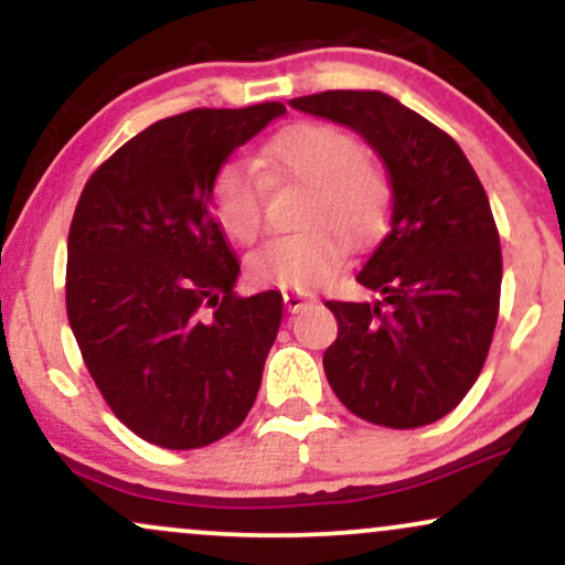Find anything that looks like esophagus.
I'll list each match as a JSON object with an SVG mask.
<instances>
[{
  "label": "esophagus",
  "instance_id": "obj_1",
  "mask_svg": "<svg viewBox=\"0 0 565 565\" xmlns=\"http://www.w3.org/2000/svg\"><path fill=\"white\" fill-rule=\"evenodd\" d=\"M308 302H316V295H310V291H305V289H284V305H287V308L291 310V313H295V310H300L302 305H308Z\"/></svg>",
  "mask_w": 565,
  "mask_h": 565
}]
</instances>
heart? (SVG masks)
<instances>
[{
  "label": "heart",
  "mask_w": 565,
  "mask_h": 565,
  "mask_svg": "<svg viewBox=\"0 0 565 565\" xmlns=\"http://www.w3.org/2000/svg\"><path fill=\"white\" fill-rule=\"evenodd\" d=\"M268 164L305 193L302 231L263 242L246 257V274L257 284L310 289L327 281L342 265L345 242H364L382 225L387 188L380 172L361 159L359 140L323 121H300L270 138ZM212 212L236 242H252L263 228V174L246 159H228L210 188Z\"/></svg>",
  "instance_id": "obj_1"
}]
</instances>
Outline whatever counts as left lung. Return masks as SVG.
Wrapping results in <instances>:
<instances>
[{
    "mask_svg": "<svg viewBox=\"0 0 565 565\" xmlns=\"http://www.w3.org/2000/svg\"><path fill=\"white\" fill-rule=\"evenodd\" d=\"M291 108L340 121L391 174L387 233L355 281L374 302H337L323 372L355 417L412 430L446 417L489 355L502 249L476 170L451 135L385 93L327 89Z\"/></svg>",
    "mask_w": 565,
    "mask_h": 565,
    "instance_id": "8db88e82",
    "label": "left lung"
}]
</instances>
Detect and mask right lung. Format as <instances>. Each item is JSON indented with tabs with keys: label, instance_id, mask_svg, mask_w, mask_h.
<instances>
[{
	"label": "right lung",
	"instance_id": "1",
	"mask_svg": "<svg viewBox=\"0 0 565 565\" xmlns=\"http://www.w3.org/2000/svg\"><path fill=\"white\" fill-rule=\"evenodd\" d=\"M281 114V103H257L153 121L89 174L76 204L68 323L111 412L161 449L228 436L260 391L284 300L276 289L233 291L238 257L210 188Z\"/></svg>",
	"mask_w": 565,
	"mask_h": 565
}]
</instances>
